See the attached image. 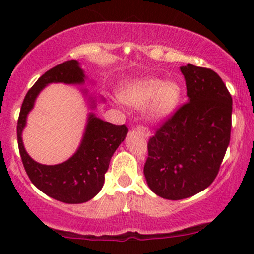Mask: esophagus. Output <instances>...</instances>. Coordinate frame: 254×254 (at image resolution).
<instances>
[{"instance_id": "34e87169", "label": "esophagus", "mask_w": 254, "mask_h": 254, "mask_svg": "<svg viewBox=\"0 0 254 254\" xmlns=\"http://www.w3.org/2000/svg\"><path fill=\"white\" fill-rule=\"evenodd\" d=\"M137 131L140 132V134H142L143 136L146 137V139H148V137L151 136L150 131H148V129L146 127H142V125H140V127H137Z\"/></svg>"}]
</instances>
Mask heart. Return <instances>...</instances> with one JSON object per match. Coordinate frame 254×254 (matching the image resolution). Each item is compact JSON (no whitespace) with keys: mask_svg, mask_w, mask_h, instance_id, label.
I'll use <instances>...</instances> for the list:
<instances>
[{"mask_svg":"<svg viewBox=\"0 0 254 254\" xmlns=\"http://www.w3.org/2000/svg\"><path fill=\"white\" fill-rule=\"evenodd\" d=\"M182 89L177 81L142 77L127 82L120 92L123 102L130 107L143 108L151 122H162L175 113L181 101Z\"/></svg>","mask_w":254,"mask_h":254,"instance_id":"b5f03b06","label":"heart"}]
</instances>
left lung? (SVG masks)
Wrapping results in <instances>:
<instances>
[{"label":"left lung","mask_w":254,"mask_h":254,"mask_svg":"<svg viewBox=\"0 0 254 254\" xmlns=\"http://www.w3.org/2000/svg\"><path fill=\"white\" fill-rule=\"evenodd\" d=\"M188 103L148 140L143 167L147 186L168 200L189 198L219 173L231 135L232 98L215 71L182 66Z\"/></svg>","instance_id":"obj_1"}]
</instances>
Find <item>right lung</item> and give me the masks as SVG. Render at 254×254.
Returning a JSON list of instances; mask_svg holds the SVG:
<instances>
[{
    "mask_svg": "<svg viewBox=\"0 0 254 254\" xmlns=\"http://www.w3.org/2000/svg\"><path fill=\"white\" fill-rule=\"evenodd\" d=\"M86 79L77 60H68L55 66L28 91L18 118V147L28 177L39 190L66 204L86 203L99 193L113 153L127 137V127L104 122L89 112L78 148L68 160L58 165H42L33 160L25 151L22 134L27 125L28 114L34 108L38 96L45 87L50 83L84 84ZM81 92L87 98L89 109L97 108L98 103H104L103 97L92 96L86 88H81Z\"/></svg>",
    "mask_w": 254,
    "mask_h": 254,
    "instance_id": "add662e5",
    "label": "right lung"
}]
</instances>
